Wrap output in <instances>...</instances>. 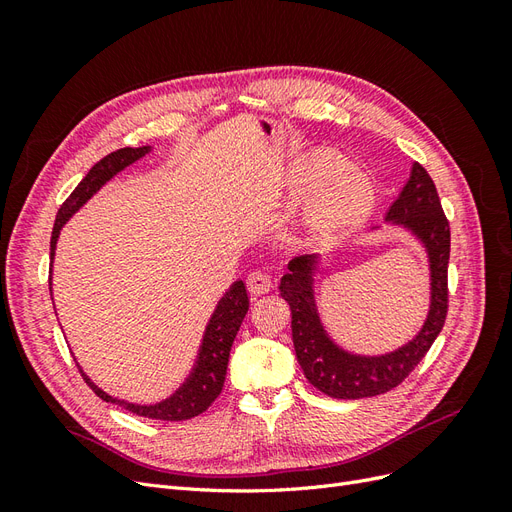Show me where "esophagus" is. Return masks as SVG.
<instances>
[{"mask_svg":"<svg viewBox=\"0 0 512 512\" xmlns=\"http://www.w3.org/2000/svg\"><path fill=\"white\" fill-rule=\"evenodd\" d=\"M273 288V277L267 271H252L247 275V290L252 294H267Z\"/></svg>","mask_w":512,"mask_h":512,"instance_id":"obj_1","label":"esophagus"}]
</instances>
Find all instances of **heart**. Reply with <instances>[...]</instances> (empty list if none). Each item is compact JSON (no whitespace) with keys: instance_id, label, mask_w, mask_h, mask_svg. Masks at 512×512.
Listing matches in <instances>:
<instances>
[{"instance_id":"heart-1","label":"heart","mask_w":512,"mask_h":512,"mask_svg":"<svg viewBox=\"0 0 512 512\" xmlns=\"http://www.w3.org/2000/svg\"><path fill=\"white\" fill-rule=\"evenodd\" d=\"M301 192L290 226L305 237H329L356 222L371 203L367 177L333 151H314L294 168Z\"/></svg>"}]
</instances>
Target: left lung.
Returning a JSON list of instances; mask_svg holds the SVG:
<instances>
[{
  "mask_svg": "<svg viewBox=\"0 0 512 512\" xmlns=\"http://www.w3.org/2000/svg\"><path fill=\"white\" fill-rule=\"evenodd\" d=\"M386 224L404 228L425 247L429 262V312L408 344L384 354H356L339 346L324 329L316 303V273L320 254L297 256L288 262L280 294L292 312V342L305 378L335 399L376 397L395 389L421 363L446 320V271L451 256V228L442 211L438 190L427 170L414 162L404 190L386 211ZM371 230H378L371 228Z\"/></svg>",
  "mask_w": 512,
  "mask_h": 512,
  "instance_id": "left-lung-1",
  "label": "left lung"
}]
</instances>
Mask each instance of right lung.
<instances>
[{
  "mask_svg": "<svg viewBox=\"0 0 512 512\" xmlns=\"http://www.w3.org/2000/svg\"><path fill=\"white\" fill-rule=\"evenodd\" d=\"M149 151H151V145L123 147L108 153L106 158H102L98 164L91 166L85 179L76 185L74 192L66 198V203L57 211L53 235H51V260L55 256L59 232L68 224L72 215L79 211L91 196L100 192L102 185H106L115 175H119L121 170H126L130 164L145 158ZM51 299H53V290H51ZM247 307H250V299H247L245 284L241 280L232 282V286L226 290L224 297L218 301V305H215L213 314L207 322L203 344L198 348L196 363L190 371V376L185 378V382L173 395L162 401H156V404H132V401L108 395L85 374L83 367L79 365L81 376L100 399L108 401V404L126 408L136 416L156 418V421H188V418L203 414L213 404L215 397L222 393L230 348L247 314Z\"/></svg>",
  "mask_w": 512,
  "mask_h": 512,
  "instance_id": "add662e5",
  "label": "right lung"
}]
</instances>
